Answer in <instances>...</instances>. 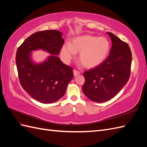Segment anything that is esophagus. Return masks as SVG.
<instances>
[{
	"label": "esophagus",
	"instance_id": "esophagus-1",
	"mask_svg": "<svg viewBox=\"0 0 147 147\" xmlns=\"http://www.w3.org/2000/svg\"><path fill=\"white\" fill-rule=\"evenodd\" d=\"M73 74H74V76H78V75L80 74V71H76V70H73Z\"/></svg>",
	"mask_w": 147,
	"mask_h": 147
}]
</instances>
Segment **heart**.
<instances>
[{
  "label": "heart",
  "mask_w": 147,
  "mask_h": 147,
  "mask_svg": "<svg viewBox=\"0 0 147 147\" xmlns=\"http://www.w3.org/2000/svg\"><path fill=\"white\" fill-rule=\"evenodd\" d=\"M111 43L106 37L82 35L75 37L72 43L64 44L60 50L63 61L69 63L80 53V61L87 68H92L102 63L109 55Z\"/></svg>",
  "instance_id": "heart-1"
}]
</instances>
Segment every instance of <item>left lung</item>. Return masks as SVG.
<instances>
[{
	"mask_svg": "<svg viewBox=\"0 0 147 147\" xmlns=\"http://www.w3.org/2000/svg\"><path fill=\"white\" fill-rule=\"evenodd\" d=\"M112 40L109 56L96 67L83 73L84 95L94 102H104L114 97L129 81L131 53L125 42L111 32Z\"/></svg>",
	"mask_w": 147,
	"mask_h": 147,
	"instance_id": "1",
	"label": "left lung"
}]
</instances>
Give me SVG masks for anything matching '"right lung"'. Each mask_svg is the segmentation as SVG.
Wrapping results in <instances>:
<instances>
[{"label": "right lung", "instance_id": "obj_1", "mask_svg": "<svg viewBox=\"0 0 147 147\" xmlns=\"http://www.w3.org/2000/svg\"><path fill=\"white\" fill-rule=\"evenodd\" d=\"M64 43L62 33L56 30L38 32L18 47L16 65L20 84L32 98L43 104L58 100L74 77L73 68L58 57ZM41 49L51 55L41 63L32 59L33 51Z\"/></svg>", "mask_w": 147, "mask_h": 147}]
</instances>
